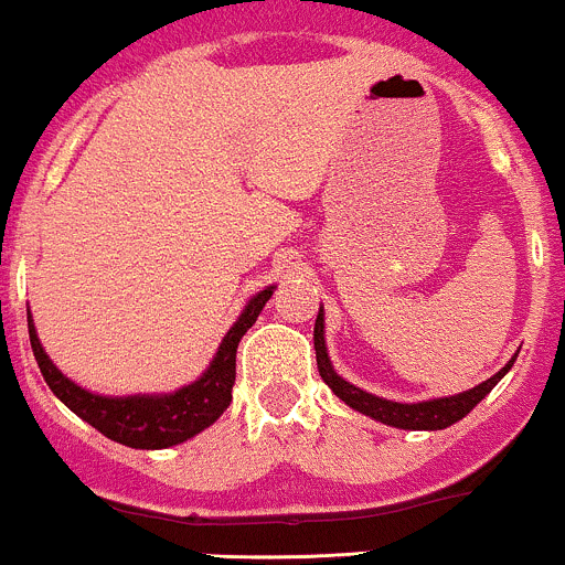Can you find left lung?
<instances>
[{"instance_id": "1", "label": "left lung", "mask_w": 565, "mask_h": 565, "mask_svg": "<svg viewBox=\"0 0 565 565\" xmlns=\"http://www.w3.org/2000/svg\"><path fill=\"white\" fill-rule=\"evenodd\" d=\"M312 340H316V362L318 373H321L323 382L329 384L334 395L340 401L351 406V409L362 412V415L373 417V420L384 423V426L395 428H409V431H439V428H448L454 423H459L461 417H467L486 395L491 393L497 382L511 371L513 360L508 362L502 371H497L494 376L486 379L478 387L467 390V393L450 395V398H437V401H423V404H395V401H384L379 395L365 393V390L354 387V384L343 382L338 373L332 371V362L327 356V345H323V312L318 310L316 318V332H312Z\"/></svg>"}]
</instances>
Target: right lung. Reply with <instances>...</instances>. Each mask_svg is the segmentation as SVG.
Instances as JSON below:
<instances>
[{"mask_svg": "<svg viewBox=\"0 0 565 565\" xmlns=\"http://www.w3.org/2000/svg\"><path fill=\"white\" fill-rule=\"evenodd\" d=\"M275 285L253 296L231 332L222 340L214 362L209 371L189 387L170 395H131V398H106V395L87 393L76 387L68 376L52 365V360L43 351L41 340L35 334V323L26 312V327H30V343L35 351L38 367L46 379L49 390L68 406L74 415L98 428L104 437L139 450H159L170 445L186 443L194 434L209 428L233 401V382H236V349L247 329L258 321L260 310L271 299Z\"/></svg>", "mask_w": 565, "mask_h": 565, "instance_id": "right-lung-1", "label": "right lung"}]
</instances>
